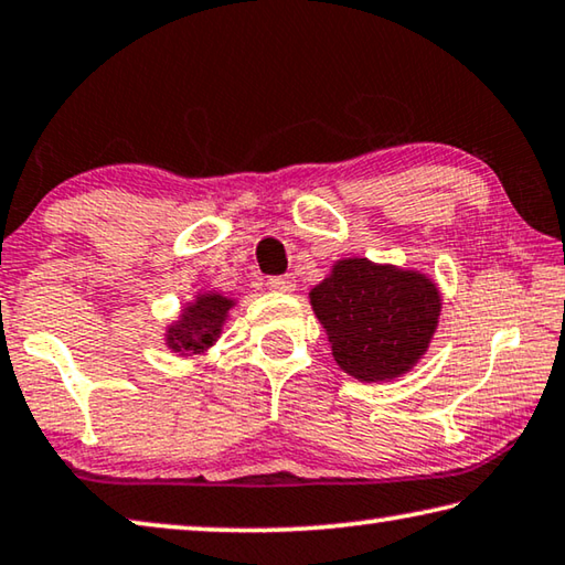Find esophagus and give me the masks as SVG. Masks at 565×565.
I'll use <instances>...</instances> for the list:
<instances>
[{"mask_svg": "<svg viewBox=\"0 0 565 565\" xmlns=\"http://www.w3.org/2000/svg\"><path fill=\"white\" fill-rule=\"evenodd\" d=\"M266 286H269V289L276 294H294L296 279L294 276H271V279L266 281Z\"/></svg>", "mask_w": 565, "mask_h": 565, "instance_id": "1", "label": "esophagus"}]
</instances>
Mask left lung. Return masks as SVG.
<instances>
[{
	"mask_svg": "<svg viewBox=\"0 0 565 565\" xmlns=\"http://www.w3.org/2000/svg\"><path fill=\"white\" fill-rule=\"evenodd\" d=\"M309 299L333 361L366 384L404 376L424 359L444 301L431 276L359 256L333 264Z\"/></svg>",
	"mask_w": 565,
	"mask_h": 565,
	"instance_id": "obj_1",
	"label": "left lung"
}]
</instances>
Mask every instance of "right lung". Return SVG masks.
Segmentation results:
<instances>
[{
  "label": "right lung",
  "mask_w": 565,
  "mask_h": 565,
  "mask_svg": "<svg viewBox=\"0 0 565 565\" xmlns=\"http://www.w3.org/2000/svg\"><path fill=\"white\" fill-rule=\"evenodd\" d=\"M236 299L218 291H199L194 299L181 306L177 321H171L164 333L167 347L179 356H199L214 347L222 337L228 311Z\"/></svg>",
  "instance_id": "add662e5"
}]
</instances>
